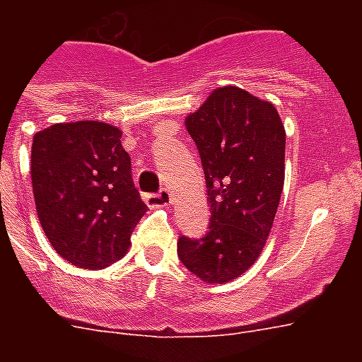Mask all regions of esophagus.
Segmentation results:
<instances>
[{
  "mask_svg": "<svg viewBox=\"0 0 362 362\" xmlns=\"http://www.w3.org/2000/svg\"><path fill=\"white\" fill-rule=\"evenodd\" d=\"M144 201L152 209H156V206H169L173 203V193L167 187H163L159 193H148V195H144Z\"/></svg>",
  "mask_w": 362,
  "mask_h": 362,
  "instance_id": "obj_1",
  "label": "esophagus"
}]
</instances>
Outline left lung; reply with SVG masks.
Returning <instances> with one entry per match:
<instances>
[{
    "mask_svg": "<svg viewBox=\"0 0 362 362\" xmlns=\"http://www.w3.org/2000/svg\"><path fill=\"white\" fill-rule=\"evenodd\" d=\"M209 189L203 238H178V257L206 284L244 274L274 223L286 176V129L274 105L237 86L210 93L186 118Z\"/></svg>",
    "mask_w": 362,
    "mask_h": 362,
    "instance_id": "obj_1",
    "label": "left lung"
}]
</instances>
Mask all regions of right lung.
Wrapping results in <instances>:
<instances>
[{
	"instance_id": "add662e5",
	"label": "right lung",
	"mask_w": 362,
	"mask_h": 362,
	"mask_svg": "<svg viewBox=\"0 0 362 362\" xmlns=\"http://www.w3.org/2000/svg\"><path fill=\"white\" fill-rule=\"evenodd\" d=\"M122 131L95 120L54 124L33 135L31 184L52 247L81 269L122 259L148 206L131 178Z\"/></svg>"
}]
</instances>
